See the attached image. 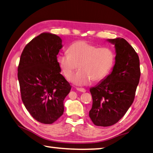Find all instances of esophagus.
Instances as JSON below:
<instances>
[{
    "label": "esophagus",
    "mask_w": 153,
    "mask_h": 153,
    "mask_svg": "<svg viewBox=\"0 0 153 153\" xmlns=\"http://www.w3.org/2000/svg\"><path fill=\"white\" fill-rule=\"evenodd\" d=\"M76 89H77V91H81V92H83V93H84V92H85V91H86V90H85V89L84 88H77Z\"/></svg>",
    "instance_id": "1"
}]
</instances>
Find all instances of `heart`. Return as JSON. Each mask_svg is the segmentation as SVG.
<instances>
[{
	"label": "heart",
	"mask_w": 153,
	"mask_h": 153,
	"mask_svg": "<svg viewBox=\"0 0 153 153\" xmlns=\"http://www.w3.org/2000/svg\"><path fill=\"white\" fill-rule=\"evenodd\" d=\"M68 54H60L57 62L64 76L69 78L79 68L80 70L71 77L70 81L76 85L90 84L91 80L101 81L108 76L115 56L108 48H98L86 41H77L68 49Z\"/></svg>",
	"instance_id": "obj_1"
}]
</instances>
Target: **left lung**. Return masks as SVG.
<instances>
[{
    "mask_svg": "<svg viewBox=\"0 0 153 153\" xmlns=\"http://www.w3.org/2000/svg\"><path fill=\"white\" fill-rule=\"evenodd\" d=\"M108 41L115 45V65L106 78L90 90L93 102L89 116L99 126H112L123 117L133 103L140 77L134 48L123 38Z\"/></svg>",
    "mask_w": 153,
    "mask_h": 153,
    "instance_id": "obj_1",
    "label": "left lung"
}]
</instances>
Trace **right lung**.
I'll return each instance as SVG.
<instances>
[{"mask_svg": "<svg viewBox=\"0 0 153 153\" xmlns=\"http://www.w3.org/2000/svg\"><path fill=\"white\" fill-rule=\"evenodd\" d=\"M62 40L56 35L41 33L22 52L18 66L21 99L36 120L52 124L63 114V100L71 86L60 74L57 55Z\"/></svg>", "mask_w": 153, "mask_h": 153, "instance_id": "right-lung-1", "label": "right lung"}]
</instances>
